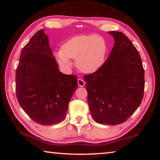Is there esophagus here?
Returning a JSON list of instances; mask_svg holds the SVG:
<instances>
[{
  "instance_id": "1",
  "label": "esophagus",
  "mask_w": 160,
  "mask_h": 160,
  "mask_svg": "<svg viewBox=\"0 0 160 160\" xmlns=\"http://www.w3.org/2000/svg\"><path fill=\"white\" fill-rule=\"evenodd\" d=\"M78 84L80 87H84L85 85V82L82 79H78Z\"/></svg>"
}]
</instances>
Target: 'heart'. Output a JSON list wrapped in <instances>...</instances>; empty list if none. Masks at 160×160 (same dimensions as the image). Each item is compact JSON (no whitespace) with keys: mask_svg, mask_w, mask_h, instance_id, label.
Returning <instances> with one entry per match:
<instances>
[{"mask_svg":"<svg viewBox=\"0 0 160 160\" xmlns=\"http://www.w3.org/2000/svg\"><path fill=\"white\" fill-rule=\"evenodd\" d=\"M107 44L101 36L81 34L72 37L62 46L61 49L54 51L58 63L64 68L72 66L70 59H75V65L85 73H94L104 63Z\"/></svg>","mask_w":160,"mask_h":160,"instance_id":"obj_1","label":"heart"}]
</instances>
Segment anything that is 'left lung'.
<instances>
[{
	"label": "left lung",
	"instance_id": "obj_1",
	"mask_svg": "<svg viewBox=\"0 0 160 160\" xmlns=\"http://www.w3.org/2000/svg\"><path fill=\"white\" fill-rule=\"evenodd\" d=\"M114 45L99 70L84 76L88 102L94 121L118 125L126 121L141 103L145 88L140 53L122 32L112 31Z\"/></svg>",
	"mask_w": 160,
	"mask_h": 160
}]
</instances>
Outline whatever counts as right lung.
I'll return each instance as SVG.
<instances>
[{"label": "right lung", "mask_w": 160, "mask_h": 160, "mask_svg": "<svg viewBox=\"0 0 160 160\" xmlns=\"http://www.w3.org/2000/svg\"><path fill=\"white\" fill-rule=\"evenodd\" d=\"M16 95L25 112L44 126L61 123L78 87L76 75L58 70L44 29L22 50L15 75Z\"/></svg>", "instance_id": "right-lung-1"}]
</instances>
